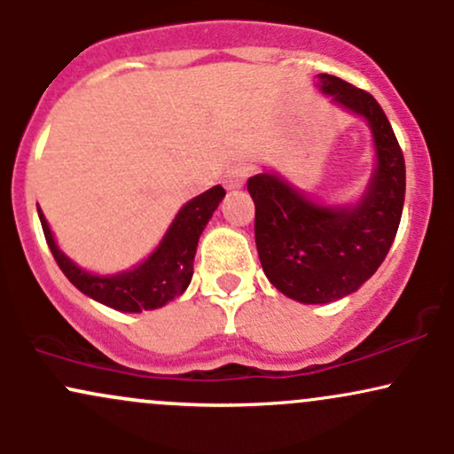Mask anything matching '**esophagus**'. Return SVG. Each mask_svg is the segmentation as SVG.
<instances>
[{"mask_svg":"<svg viewBox=\"0 0 454 454\" xmlns=\"http://www.w3.org/2000/svg\"><path fill=\"white\" fill-rule=\"evenodd\" d=\"M247 175H249L247 166H243V164L228 166L226 173H223V185H226L228 190H237V187H241L245 184Z\"/></svg>","mask_w":454,"mask_h":454,"instance_id":"obj_1","label":"esophagus"}]
</instances>
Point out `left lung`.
I'll use <instances>...</instances> for the list:
<instances>
[{
  "mask_svg": "<svg viewBox=\"0 0 454 454\" xmlns=\"http://www.w3.org/2000/svg\"><path fill=\"white\" fill-rule=\"evenodd\" d=\"M322 91L363 114L378 147V168L354 209H326L278 175H254V234L270 284L301 303H331L358 290L387 258L405 198V160L387 114L369 91L322 74Z\"/></svg>",
  "mask_w": 454,
  "mask_h": 454,
  "instance_id": "8db88e82",
  "label": "left lung"
}]
</instances>
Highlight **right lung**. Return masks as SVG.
Listing matches in <instances>:
<instances>
[{
  "label": "right lung",
  "mask_w": 454,
  "mask_h": 454,
  "mask_svg": "<svg viewBox=\"0 0 454 454\" xmlns=\"http://www.w3.org/2000/svg\"><path fill=\"white\" fill-rule=\"evenodd\" d=\"M223 196H226V190L222 185H215L207 190L205 194L187 202L184 209L179 211V215L175 217L164 241L143 264H138L132 270H126V273L111 275V278H100V275H91L87 270L78 269L70 258H66L57 249L49 223H46L40 209L38 215L40 222H43V231L51 254H53L59 269L64 270L66 278L82 294L91 296V299L113 307V309L137 314V311L155 309V307L173 301L175 296L184 294L192 279V273H194L198 239H200L207 222L211 220L213 211L217 209Z\"/></svg>",
  "instance_id": "right-lung-1"
}]
</instances>
